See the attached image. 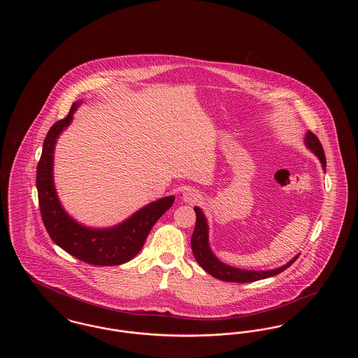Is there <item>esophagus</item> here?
I'll list each match as a JSON object with an SVG mask.
<instances>
[{"label":"esophagus","mask_w":358,"mask_h":358,"mask_svg":"<svg viewBox=\"0 0 358 358\" xmlns=\"http://www.w3.org/2000/svg\"><path fill=\"white\" fill-rule=\"evenodd\" d=\"M200 194L197 190L194 189H187V192L184 193V200L189 203V204H194V203H199L200 201Z\"/></svg>","instance_id":"34e87169"}]
</instances>
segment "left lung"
I'll return each mask as SVG.
<instances>
[{
	"mask_svg": "<svg viewBox=\"0 0 358 358\" xmlns=\"http://www.w3.org/2000/svg\"><path fill=\"white\" fill-rule=\"evenodd\" d=\"M305 142H306L308 149H311L314 153L317 154V157L320 158L324 169L326 168V157H324V148H322L318 136L313 134L311 131H308L305 138ZM194 212H196V227H194L193 235L190 238L192 251H193V255L196 257L197 263L204 268L206 273H210L216 279H220L224 282H235V283H248V282L266 279V278H270V276L278 275V273L287 270L299 256H295L283 267L275 268L271 271H245V270L229 267V266L222 263L216 256L212 254L209 244H208V224L205 220L204 213L197 206L194 208Z\"/></svg>",
	"mask_w": 358,
	"mask_h": 358,
	"instance_id": "obj_1",
	"label": "left lung"
}]
</instances>
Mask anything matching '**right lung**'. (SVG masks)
Wrapping results in <instances>:
<instances>
[{
    "label": "right lung",
    "instance_id": "obj_1",
    "mask_svg": "<svg viewBox=\"0 0 358 358\" xmlns=\"http://www.w3.org/2000/svg\"><path fill=\"white\" fill-rule=\"evenodd\" d=\"M78 104L73 103L69 115L53 123L43 143L36 177L41 219L53 243L69 255L94 266H118L131 260L141 251L150 229L173 205L174 197H164L146 205L126 222L108 229H91L72 220L56 196L52 164L56 139L71 123Z\"/></svg>",
    "mask_w": 358,
    "mask_h": 358
}]
</instances>
